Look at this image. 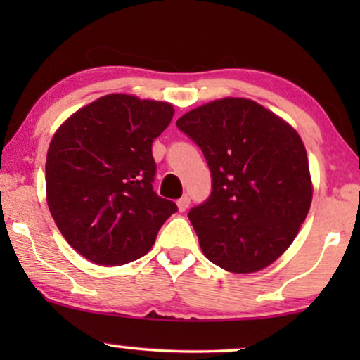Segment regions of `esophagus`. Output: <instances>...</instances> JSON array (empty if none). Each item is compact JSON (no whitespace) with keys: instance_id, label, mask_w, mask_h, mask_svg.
Wrapping results in <instances>:
<instances>
[{"instance_id":"obj_1","label":"esophagus","mask_w":360,"mask_h":360,"mask_svg":"<svg viewBox=\"0 0 360 360\" xmlns=\"http://www.w3.org/2000/svg\"><path fill=\"white\" fill-rule=\"evenodd\" d=\"M176 206H179V211H181V213H184V211H186V208H188V206H190V198H188V196H181V198L176 201Z\"/></svg>"}]
</instances>
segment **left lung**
Masks as SVG:
<instances>
[{
    "instance_id": "left-lung-1",
    "label": "left lung",
    "mask_w": 360,
    "mask_h": 360,
    "mask_svg": "<svg viewBox=\"0 0 360 360\" xmlns=\"http://www.w3.org/2000/svg\"><path fill=\"white\" fill-rule=\"evenodd\" d=\"M203 150L213 191L188 213L206 259L259 272L297 238L313 198L307 149L287 121L248 98H221L176 121Z\"/></svg>"
}]
</instances>
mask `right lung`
<instances>
[{
  "mask_svg": "<svg viewBox=\"0 0 360 360\" xmlns=\"http://www.w3.org/2000/svg\"><path fill=\"white\" fill-rule=\"evenodd\" d=\"M174 106L111 93L60 124L47 150V205L67 243L98 265L142 257L174 201L152 190V142L170 124Z\"/></svg>",
  "mask_w": 360,
  "mask_h": 360,
  "instance_id": "1",
  "label": "right lung"
}]
</instances>
